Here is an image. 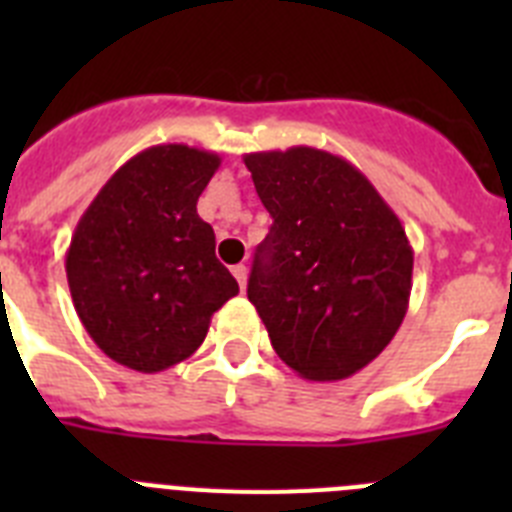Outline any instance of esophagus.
Here are the masks:
<instances>
[{"mask_svg":"<svg viewBox=\"0 0 512 512\" xmlns=\"http://www.w3.org/2000/svg\"><path fill=\"white\" fill-rule=\"evenodd\" d=\"M233 277L238 279V284H241V289H246V282H248V269L243 264L233 266Z\"/></svg>","mask_w":512,"mask_h":512,"instance_id":"esophagus-1","label":"esophagus"}]
</instances>
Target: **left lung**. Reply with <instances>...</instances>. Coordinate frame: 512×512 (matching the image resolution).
Wrapping results in <instances>:
<instances>
[{"instance_id": "obj_1", "label": "left lung", "mask_w": 512, "mask_h": 512, "mask_svg": "<svg viewBox=\"0 0 512 512\" xmlns=\"http://www.w3.org/2000/svg\"><path fill=\"white\" fill-rule=\"evenodd\" d=\"M271 215L248 300L279 359L312 382L364 369L395 338L413 289L400 217L346 158L310 146L246 153Z\"/></svg>"}]
</instances>
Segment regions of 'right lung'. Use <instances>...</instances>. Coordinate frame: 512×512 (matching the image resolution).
I'll return each mask as SVG.
<instances>
[{
  "mask_svg": "<svg viewBox=\"0 0 512 512\" xmlns=\"http://www.w3.org/2000/svg\"><path fill=\"white\" fill-rule=\"evenodd\" d=\"M220 156L166 143L107 179L66 251L76 315L117 364L153 374L202 346L212 312L238 295L197 200Z\"/></svg>",
  "mask_w": 512,
  "mask_h": 512,
  "instance_id": "add662e5",
  "label": "right lung"
}]
</instances>
